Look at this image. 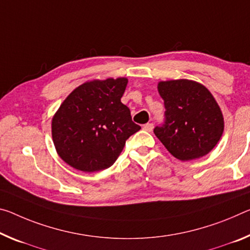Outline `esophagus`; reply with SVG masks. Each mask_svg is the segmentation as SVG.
<instances>
[{
	"label": "esophagus",
	"instance_id": "esophagus-1",
	"mask_svg": "<svg viewBox=\"0 0 250 250\" xmlns=\"http://www.w3.org/2000/svg\"><path fill=\"white\" fill-rule=\"evenodd\" d=\"M152 129H153V124H146L144 125V130H146V131H148V132L152 131Z\"/></svg>",
	"mask_w": 250,
	"mask_h": 250
}]
</instances>
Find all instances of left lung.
<instances>
[{
	"label": "left lung",
	"mask_w": 250,
	"mask_h": 250,
	"mask_svg": "<svg viewBox=\"0 0 250 250\" xmlns=\"http://www.w3.org/2000/svg\"><path fill=\"white\" fill-rule=\"evenodd\" d=\"M165 121L153 129L162 145L177 159L188 161L206 156L220 140L224 118L212 94L190 80L160 82Z\"/></svg>",
	"instance_id": "8db88e82"
}]
</instances>
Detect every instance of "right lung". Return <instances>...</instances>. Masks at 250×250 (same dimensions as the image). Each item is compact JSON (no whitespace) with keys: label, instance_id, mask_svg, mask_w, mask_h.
<instances>
[{"label":"right lung","instance_id":"obj_1","mask_svg":"<svg viewBox=\"0 0 250 250\" xmlns=\"http://www.w3.org/2000/svg\"><path fill=\"white\" fill-rule=\"evenodd\" d=\"M125 78L83 83L63 101L52 120L55 149L63 160L84 172L111 167L125 141L141 126L121 102Z\"/></svg>","mask_w":250,"mask_h":250}]
</instances>
